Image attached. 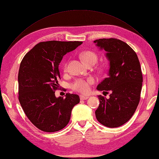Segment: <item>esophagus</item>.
<instances>
[{
	"label": "esophagus",
	"mask_w": 159,
	"mask_h": 159,
	"mask_svg": "<svg viewBox=\"0 0 159 159\" xmlns=\"http://www.w3.org/2000/svg\"><path fill=\"white\" fill-rule=\"evenodd\" d=\"M88 96H86V95H80V100H86L87 99H88Z\"/></svg>",
	"instance_id": "obj_1"
}]
</instances>
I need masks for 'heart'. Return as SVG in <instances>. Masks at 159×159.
Listing matches in <instances>:
<instances>
[{
    "instance_id": "1",
    "label": "heart",
    "mask_w": 159,
    "mask_h": 159,
    "mask_svg": "<svg viewBox=\"0 0 159 159\" xmlns=\"http://www.w3.org/2000/svg\"><path fill=\"white\" fill-rule=\"evenodd\" d=\"M80 57L84 62L88 65L90 63H94L97 61L96 54L90 51H86L82 52L80 54ZM64 70H67V63L64 64ZM94 83V79L93 78H89L87 79H77L71 84V88L75 91H77L82 93H88L90 89V85Z\"/></svg>"
}]
</instances>
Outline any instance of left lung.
Instances as JSON below:
<instances>
[{"instance_id": "1", "label": "left lung", "mask_w": 159, "mask_h": 159, "mask_svg": "<svg viewBox=\"0 0 159 159\" xmlns=\"http://www.w3.org/2000/svg\"><path fill=\"white\" fill-rule=\"evenodd\" d=\"M93 42L107 52L109 61L108 77L97 89L110 93L109 99L98 95L100 103L95 116L102 125L118 127L131 118L139 105L143 82L140 61L132 48L120 39L103 38Z\"/></svg>"}]
</instances>
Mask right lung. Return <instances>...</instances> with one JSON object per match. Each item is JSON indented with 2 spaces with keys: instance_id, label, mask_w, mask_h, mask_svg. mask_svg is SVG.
Masks as SVG:
<instances>
[{
  "instance_id": "1",
  "label": "right lung",
  "mask_w": 159,
  "mask_h": 159,
  "mask_svg": "<svg viewBox=\"0 0 159 159\" xmlns=\"http://www.w3.org/2000/svg\"><path fill=\"white\" fill-rule=\"evenodd\" d=\"M82 41H49L40 42L27 52L20 62L19 100L29 120L47 133L64 128L72 109L80 102L77 94L55 96L60 79L58 66L63 57L75 50Z\"/></svg>"
}]
</instances>
